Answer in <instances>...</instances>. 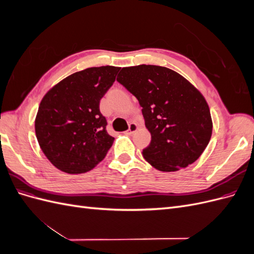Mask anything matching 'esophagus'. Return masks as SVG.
<instances>
[{
    "label": "esophagus",
    "instance_id": "esophagus-1",
    "mask_svg": "<svg viewBox=\"0 0 254 254\" xmlns=\"http://www.w3.org/2000/svg\"><path fill=\"white\" fill-rule=\"evenodd\" d=\"M136 129H137V125L135 124V123H130L129 128H128L126 133L127 134H132L134 131H136Z\"/></svg>",
    "mask_w": 254,
    "mask_h": 254
}]
</instances>
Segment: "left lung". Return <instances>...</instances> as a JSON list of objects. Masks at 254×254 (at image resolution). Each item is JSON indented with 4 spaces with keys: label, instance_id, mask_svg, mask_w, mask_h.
<instances>
[{
    "label": "left lung",
    "instance_id": "1",
    "mask_svg": "<svg viewBox=\"0 0 254 254\" xmlns=\"http://www.w3.org/2000/svg\"><path fill=\"white\" fill-rule=\"evenodd\" d=\"M117 80L136 97L151 134L143 157L161 172L194 163L211 139L213 123L203 95L165 66L123 67Z\"/></svg>",
    "mask_w": 254,
    "mask_h": 254
}]
</instances>
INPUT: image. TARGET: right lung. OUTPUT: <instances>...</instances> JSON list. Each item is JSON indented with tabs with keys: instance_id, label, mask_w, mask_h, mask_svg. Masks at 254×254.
Wrapping results in <instances>:
<instances>
[{
	"instance_id": "obj_1",
	"label": "right lung",
	"mask_w": 254,
	"mask_h": 254,
	"mask_svg": "<svg viewBox=\"0 0 254 254\" xmlns=\"http://www.w3.org/2000/svg\"><path fill=\"white\" fill-rule=\"evenodd\" d=\"M120 68L88 67L67 76L43 96L35 120L36 136L58 170L83 174L106 157L114 137L107 132L99 102Z\"/></svg>"
}]
</instances>
